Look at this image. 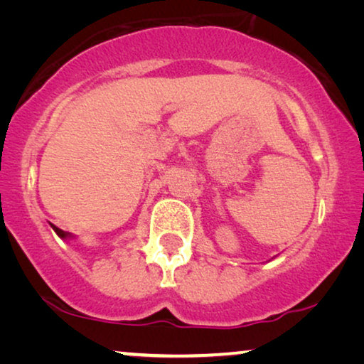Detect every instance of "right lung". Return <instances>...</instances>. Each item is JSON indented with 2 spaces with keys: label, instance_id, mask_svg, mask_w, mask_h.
<instances>
[{
  "label": "right lung",
  "instance_id": "add662e5",
  "mask_svg": "<svg viewBox=\"0 0 364 364\" xmlns=\"http://www.w3.org/2000/svg\"><path fill=\"white\" fill-rule=\"evenodd\" d=\"M51 227H53V230H54V232H56V233H58V235H59V237H61V238H69V237H71V233H69V232H64V230H61V228H58L56 225H53V223H51Z\"/></svg>",
  "mask_w": 364,
  "mask_h": 364
}]
</instances>
